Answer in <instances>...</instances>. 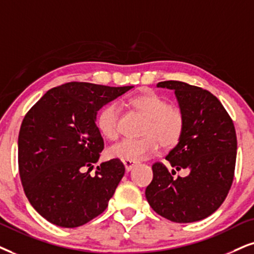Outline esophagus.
Listing matches in <instances>:
<instances>
[{
    "instance_id": "1",
    "label": "esophagus",
    "mask_w": 254,
    "mask_h": 254,
    "mask_svg": "<svg viewBox=\"0 0 254 254\" xmlns=\"http://www.w3.org/2000/svg\"><path fill=\"white\" fill-rule=\"evenodd\" d=\"M123 164L125 166V170H127V171L129 172V171H131V170L134 168V166L137 165V163L136 162H131V160H124Z\"/></svg>"
}]
</instances>
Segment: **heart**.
I'll use <instances>...</instances> for the list:
<instances>
[{
  "mask_svg": "<svg viewBox=\"0 0 254 254\" xmlns=\"http://www.w3.org/2000/svg\"><path fill=\"white\" fill-rule=\"evenodd\" d=\"M127 104L146 118L144 137L127 138L112 145L109 149L111 158L138 162L156 152L158 142L164 149H171L179 143L185 129V117L181 109L170 105L164 97L153 91L133 96ZM118 118L120 108L116 103L104 105L96 116L99 132L109 139L117 138Z\"/></svg>",
  "mask_w": 254,
  "mask_h": 254,
  "instance_id": "1",
  "label": "heart"
}]
</instances>
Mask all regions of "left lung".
I'll use <instances>...</instances> for the list:
<instances>
[{"mask_svg": "<svg viewBox=\"0 0 254 254\" xmlns=\"http://www.w3.org/2000/svg\"><path fill=\"white\" fill-rule=\"evenodd\" d=\"M158 88L171 89L185 117L179 143L166 156L186 177H173L162 163L152 165L153 178L145 197L156 213L175 223H193L217 211L233 182L237 136L233 122L216 96L199 86L165 81Z\"/></svg>", "mask_w": 254, "mask_h": 254, "instance_id": "obj_1", "label": "left lung"}]
</instances>
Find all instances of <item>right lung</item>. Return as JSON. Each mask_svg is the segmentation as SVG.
<instances>
[{
	"label": "right lung",
	"mask_w": 254,
	"mask_h": 254,
	"mask_svg": "<svg viewBox=\"0 0 254 254\" xmlns=\"http://www.w3.org/2000/svg\"><path fill=\"white\" fill-rule=\"evenodd\" d=\"M133 86L70 82L50 89L22 122L18 170L33 207L54 225L78 227L104 212L123 178L120 159L98 162L97 111Z\"/></svg>",
	"instance_id": "1"
}]
</instances>
